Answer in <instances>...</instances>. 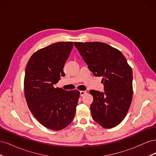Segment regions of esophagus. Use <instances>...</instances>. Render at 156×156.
<instances>
[{"mask_svg":"<svg viewBox=\"0 0 156 156\" xmlns=\"http://www.w3.org/2000/svg\"><path fill=\"white\" fill-rule=\"evenodd\" d=\"M86 93H87L86 91H83V90L80 91V96H83Z\"/></svg>","mask_w":156,"mask_h":156,"instance_id":"obj_1","label":"esophagus"}]
</instances>
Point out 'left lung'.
Instances as JSON below:
<instances>
[{"label":"left lung","mask_w":156,"mask_h":156,"mask_svg":"<svg viewBox=\"0 0 156 156\" xmlns=\"http://www.w3.org/2000/svg\"><path fill=\"white\" fill-rule=\"evenodd\" d=\"M94 75L102 77L105 92L91 90L92 119L106 129L124 119L133 98V72L124 55L102 42H74Z\"/></svg>","instance_id":"1"}]
</instances>
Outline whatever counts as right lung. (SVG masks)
<instances>
[{"label":"right lung","instance_id":"1","mask_svg":"<svg viewBox=\"0 0 156 156\" xmlns=\"http://www.w3.org/2000/svg\"><path fill=\"white\" fill-rule=\"evenodd\" d=\"M73 42H56L36 51L28 62L24 92L30 112L40 123L49 129L60 131L75 117L80 92L55 88L60 77Z\"/></svg>","mask_w":156,"mask_h":156}]
</instances>
